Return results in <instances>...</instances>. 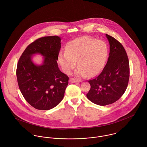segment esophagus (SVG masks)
Returning a JSON list of instances; mask_svg holds the SVG:
<instances>
[{
  "label": "esophagus",
  "mask_w": 147,
  "mask_h": 147,
  "mask_svg": "<svg viewBox=\"0 0 147 147\" xmlns=\"http://www.w3.org/2000/svg\"><path fill=\"white\" fill-rule=\"evenodd\" d=\"M69 82L70 83H77V82L80 83V82H82V81L80 80H78V79H74V78H71V79H69Z\"/></svg>",
  "instance_id": "obj_1"
}]
</instances>
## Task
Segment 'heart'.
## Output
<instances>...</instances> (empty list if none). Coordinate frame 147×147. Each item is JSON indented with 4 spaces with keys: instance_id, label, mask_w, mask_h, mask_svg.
<instances>
[{
    "instance_id": "obj_1",
    "label": "heart",
    "mask_w": 147,
    "mask_h": 147,
    "mask_svg": "<svg viewBox=\"0 0 147 147\" xmlns=\"http://www.w3.org/2000/svg\"><path fill=\"white\" fill-rule=\"evenodd\" d=\"M108 49L101 40L83 36L67 44L65 52H61L58 61L63 72L69 74L76 65L75 75L80 77L93 76L103 69L107 59Z\"/></svg>"
}]
</instances>
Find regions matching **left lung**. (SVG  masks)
<instances>
[{"mask_svg": "<svg viewBox=\"0 0 147 147\" xmlns=\"http://www.w3.org/2000/svg\"><path fill=\"white\" fill-rule=\"evenodd\" d=\"M110 45L107 63L101 74L88 82L90 89L86 97L100 106L111 104L118 100L126 91L129 77L128 58L122 45L106 34Z\"/></svg>", "mask_w": 147, "mask_h": 147, "instance_id": "8db88e82", "label": "left lung"}]
</instances>
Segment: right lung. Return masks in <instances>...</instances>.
<instances>
[{
  "label": "right lung",
  "instance_id": "add662e5",
  "mask_svg": "<svg viewBox=\"0 0 147 147\" xmlns=\"http://www.w3.org/2000/svg\"><path fill=\"white\" fill-rule=\"evenodd\" d=\"M61 41L57 36L37 39L25 49L18 63L16 76L20 90L25 100L36 109H51L64 97L69 78L60 71L57 61ZM35 54L43 57L41 65L33 62Z\"/></svg>",
  "mask_w": 147,
  "mask_h": 147
}]
</instances>
